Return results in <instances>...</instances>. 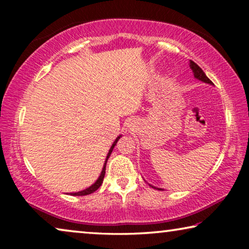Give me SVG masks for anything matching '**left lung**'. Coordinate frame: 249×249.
Returning <instances> with one entry per match:
<instances>
[{"instance_id": "1", "label": "left lung", "mask_w": 249, "mask_h": 249, "mask_svg": "<svg viewBox=\"0 0 249 249\" xmlns=\"http://www.w3.org/2000/svg\"><path fill=\"white\" fill-rule=\"evenodd\" d=\"M189 67H190V69L193 70V73H194V77L196 78V79H198V80H200V81H203V83H206V84H210V85H213V83L212 81H211L209 78L206 77V74H205V72H204V71L200 69V68L197 66V64L194 62V61H192L190 60L189 61ZM151 187H153V188L154 189H158V190H163L162 188H158V187H154V186H152V185H149Z\"/></svg>"}]
</instances>
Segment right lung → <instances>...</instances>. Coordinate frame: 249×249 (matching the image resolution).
<instances>
[{
  "label": "right lung",
  "instance_id": "right-lung-1",
  "mask_svg": "<svg viewBox=\"0 0 249 249\" xmlns=\"http://www.w3.org/2000/svg\"><path fill=\"white\" fill-rule=\"evenodd\" d=\"M120 137H121V135H120V136H118L117 139H115V141L113 142V144H112L111 148H110V151H108L107 155V159H105V161H104L103 169H102V172H101V175H100V177H98V178H97L96 181H95V182H94L93 185H91V186L88 187V188L84 189V190H81V192H78V193H71L70 195H72V196H85V195H89V194L94 193V192H96V190H97L98 188H100L102 183H103V179H104V176H105V168H107V160H108V158H110L111 153H112V151H113L114 146L117 145V142H118L119 139H120Z\"/></svg>",
  "mask_w": 249,
  "mask_h": 249
}]
</instances>
